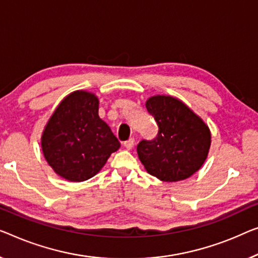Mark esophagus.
<instances>
[{"instance_id": "obj_1", "label": "esophagus", "mask_w": 258, "mask_h": 258, "mask_svg": "<svg viewBox=\"0 0 258 258\" xmlns=\"http://www.w3.org/2000/svg\"><path fill=\"white\" fill-rule=\"evenodd\" d=\"M124 147L126 148V149H132V147L134 146V139H128V140H126V141H124Z\"/></svg>"}]
</instances>
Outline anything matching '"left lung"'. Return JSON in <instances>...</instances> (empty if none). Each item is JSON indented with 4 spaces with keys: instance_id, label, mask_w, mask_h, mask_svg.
I'll return each instance as SVG.
<instances>
[{
    "instance_id": "left-lung-1",
    "label": "left lung",
    "mask_w": 258,
    "mask_h": 258,
    "mask_svg": "<svg viewBox=\"0 0 258 258\" xmlns=\"http://www.w3.org/2000/svg\"><path fill=\"white\" fill-rule=\"evenodd\" d=\"M146 107L156 121V137L141 140L137 152L149 174L164 182L194 175L205 162L211 145L207 125L183 102L170 96H153Z\"/></svg>"
}]
</instances>
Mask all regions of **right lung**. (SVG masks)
Masks as SVG:
<instances>
[{
  "label": "right lung",
  "mask_w": 258,
  "mask_h": 258,
  "mask_svg": "<svg viewBox=\"0 0 258 258\" xmlns=\"http://www.w3.org/2000/svg\"><path fill=\"white\" fill-rule=\"evenodd\" d=\"M120 147L112 131L98 116V99L87 91L68 95L44 130L41 148L57 175L83 182L101 170Z\"/></svg>",
  "instance_id": "1"
}]
</instances>
